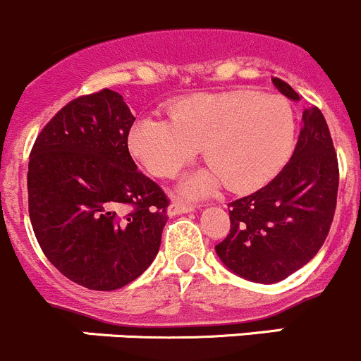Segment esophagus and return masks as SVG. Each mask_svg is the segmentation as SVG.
<instances>
[{
	"mask_svg": "<svg viewBox=\"0 0 361 361\" xmlns=\"http://www.w3.org/2000/svg\"><path fill=\"white\" fill-rule=\"evenodd\" d=\"M193 205H188L184 202H171L170 207H168V216H178V214H186V212H193Z\"/></svg>",
	"mask_w": 361,
	"mask_h": 361,
	"instance_id": "obj_1",
	"label": "esophagus"
}]
</instances>
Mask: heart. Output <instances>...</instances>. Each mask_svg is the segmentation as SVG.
I'll use <instances>...</instances> for the list:
<instances>
[{
  "label": "heart",
  "instance_id": "heart-1",
  "mask_svg": "<svg viewBox=\"0 0 361 361\" xmlns=\"http://www.w3.org/2000/svg\"><path fill=\"white\" fill-rule=\"evenodd\" d=\"M294 115L278 95L253 92L202 94L180 99L170 120L140 118L129 131V150L161 178H171L204 149L209 168L180 184L188 197H205L225 184L246 193L269 183L287 161Z\"/></svg>",
  "mask_w": 361,
  "mask_h": 361
}]
</instances>
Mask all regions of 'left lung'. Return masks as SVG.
I'll list each match as a JSON object with an SVG mask.
<instances>
[{"mask_svg": "<svg viewBox=\"0 0 361 361\" xmlns=\"http://www.w3.org/2000/svg\"><path fill=\"white\" fill-rule=\"evenodd\" d=\"M293 101L300 95L274 78ZM289 163L267 186L228 204L230 234L216 245L232 273L255 283H276L310 262L324 245L337 207L338 163L321 109L303 111Z\"/></svg>", "mask_w": 361, "mask_h": 361, "instance_id": "obj_1", "label": "left lung"}]
</instances>
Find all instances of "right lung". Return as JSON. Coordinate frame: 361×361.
Returning <instances> with one entry per match:
<instances>
[{
	"mask_svg": "<svg viewBox=\"0 0 361 361\" xmlns=\"http://www.w3.org/2000/svg\"><path fill=\"white\" fill-rule=\"evenodd\" d=\"M135 122L116 92L83 95L37 138L28 164V205L44 255L68 280L115 290L156 259L168 198L138 171L127 149Z\"/></svg>",
	"mask_w": 361,
	"mask_h": 361,
	"instance_id": "obj_1",
	"label": "right lung"
}]
</instances>
